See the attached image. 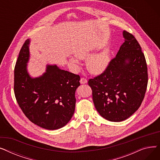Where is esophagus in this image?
<instances>
[{"instance_id": "esophagus-1", "label": "esophagus", "mask_w": 160, "mask_h": 160, "mask_svg": "<svg viewBox=\"0 0 160 160\" xmlns=\"http://www.w3.org/2000/svg\"><path fill=\"white\" fill-rule=\"evenodd\" d=\"M80 82L81 84H84V83H86L88 82V81H87L86 78H81Z\"/></svg>"}]
</instances>
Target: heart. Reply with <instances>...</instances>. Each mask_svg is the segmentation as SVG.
I'll return each instance as SVG.
<instances>
[{
    "label": "heart",
    "mask_w": 160,
    "mask_h": 160,
    "mask_svg": "<svg viewBox=\"0 0 160 160\" xmlns=\"http://www.w3.org/2000/svg\"><path fill=\"white\" fill-rule=\"evenodd\" d=\"M75 56L79 59H84L89 55L88 50L80 48L76 50ZM70 62L72 64H78L79 61L74 58H71ZM110 62V54L108 50H104L99 53L89 56L86 60V64L89 71L94 74H98L104 71Z\"/></svg>",
    "instance_id": "heart-1"
}]
</instances>
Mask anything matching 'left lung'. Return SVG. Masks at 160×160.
<instances>
[{
	"instance_id": "1",
	"label": "left lung",
	"mask_w": 160,
	"mask_h": 160,
	"mask_svg": "<svg viewBox=\"0 0 160 160\" xmlns=\"http://www.w3.org/2000/svg\"><path fill=\"white\" fill-rule=\"evenodd\" d=\"M124 42L106 70L89 79L96 110L112 122L124 121L135 113L144 98L148 83L144 54L130 33L123 31Z\"/></svg>"
}]
</instances>
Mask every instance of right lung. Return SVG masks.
<instances>
[{
  "label": "right lung",
  "mask_w": 160,
  "mask_h": 160,
  "mask_svg": "<svg viewBox=\"0 0 160 160\" xmlns=\"http://www.w3.org/2000/svg\"><path fill=\"white\" fill-rule=\"evenodd\" d=\"M28 39L23 44L14 70V93L24 114L33 123L47 130L65 126L75 110V92L79 75L47 65L45 72L32 78L27 70L30 59Z\"/></svg>",
  "instance_id": "add662e5"
}]
</instances>
